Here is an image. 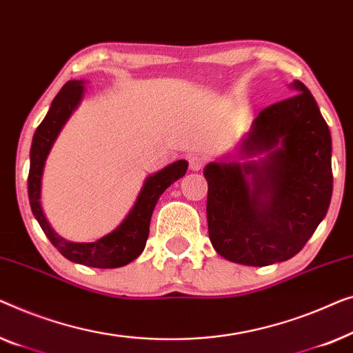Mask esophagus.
Listing matches in <instances>:
<instances>
[{
	"label": "esophagus",
	"instance_id": "1",
	"mask_svg": "<svg viewBox=\"0 0 353 353\" xmlns=\"http://www.w3.org/2000/svg\"><path fill=\"white\" fill-rule=\"evenodd\" d=\"M206 160L201 155H190L188 157V166H190L192 171H200L205 166Z\"/></svg>",
	"mask_w": 353,
	"mask_h": 353
}]
</instances>
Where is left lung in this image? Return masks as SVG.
Listing matches in <instances>:
<instances>
[{
	"mask_svg": "<svg viewBox=\"0 0 353 353\" xmlns=\"http://www.w3.org/2000/svg\"><path fill=\"white\" fill-rule=\"evenodd\" d=\"M262 110L240 145V160L210 163L208 232L214 250L243 265L291 259L326 216L332 195L331 134L304 83Z\"/></svg>",
	"mask_w": 353,
	"mask_h": 353,
	"instance_id": "1",
	"label": "left lung"
}]
</instances>
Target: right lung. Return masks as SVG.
<instances>
[{"label": "right lung", "instance_id": "obj_1", "mask_svg": "<svg viewBox=\"0 0 353 353\" xmlns=\"http://www.w3.org/2000/svg\"><path fill=\"white\" fill-rule=\"evenodd\" d=\"M84 81H68L54 97L48 115L44 117L41 125L33 134L32 148H30V171H28V198L34 219L46 233L54 248L61 251L68 261L77 262L96 269H117L123 267L141 256L145 248L148 230H150L152 212L155 210L158 200L171 183L185 174L188 163L179 160L166 166L157 174L145 179L141 193H139L136 205L129 211L126 219L115 230L101 240L92 243H73L59 236L44 216L41 208V177L44 161L49 155L54 141H56L61 129L65 125L73 110L81 102L84 92Z\"/></svg>", "mask_w": 353, "mask_h": 353}]
</instances>
